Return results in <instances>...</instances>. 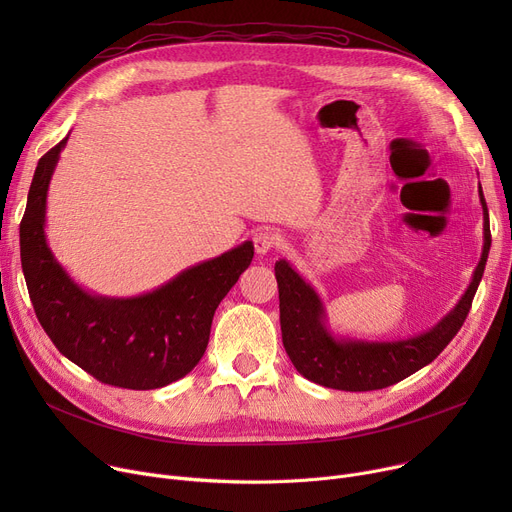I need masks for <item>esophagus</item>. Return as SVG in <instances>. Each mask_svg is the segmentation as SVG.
<instances>
[{
  "label": "esophagus",
  "mask_w": 512,
  "mask_h": 512,
  "mask_svg": "<svg viewBox=\"0 0 512 512\" xmlns=\"http://www.w3.org/2000/svg\"><path fill=\"white\" fill-rule=\"evenodd\" d=\"M280 242H282V238L278 234L267 232V230H261L253 236V245H255V251L259 255H265V253H270L272 249H278Z\"/></svg>",
  "instance_id": "1"
}]
</instances>
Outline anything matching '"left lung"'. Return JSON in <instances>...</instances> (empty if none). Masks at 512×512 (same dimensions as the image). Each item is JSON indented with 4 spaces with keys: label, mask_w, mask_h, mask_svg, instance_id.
Listing matches in <instances>:
<instances>
[{
    "label": "left lung",
    "mask_w": 512,
    "mask_h": 512,
    "mask_svg": "<svg viewBox=\"0 0 512 512\" xmlns=\"http://www.w3.org/2000/svg\"><path fill=\"white\" fill-rule=\"evenodd\" d=\"M479 201L483 207V251L469 288L459 305L432 330L407 340H336L326 328V313L317 292L292 270L288 261H276L282 342L297 371L319 386L344 392H367L388 388L432 363L465 324L483 270H486L492 234L481 186Z\"/></svg>",
    "instance_id": "8db88e82"
}]
</instances>
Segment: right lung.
<instances>
[{"mask_svg":"<svg viewBox=\"0 0 512 512\" xmlns=\"http://www.w3.org/2000/svg\"><path fill=\"white\" fill-rule=\"evenodd\" d=\"M68 137L37 164L20 222V259L39 324L58 351L101 384L168 386L203 357L213 313L253 259V242L188 267L132 299L97 297L74 284L45 238L47 188Z\"/></svg>","mask_w":512,"mask_h":512,"instance_id":"add662e5","label":"right lung"}]
</instances>
